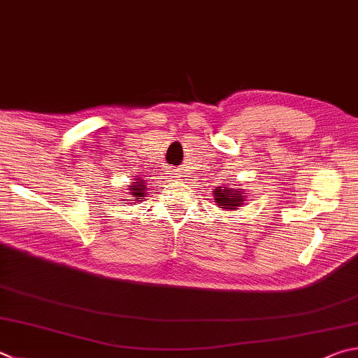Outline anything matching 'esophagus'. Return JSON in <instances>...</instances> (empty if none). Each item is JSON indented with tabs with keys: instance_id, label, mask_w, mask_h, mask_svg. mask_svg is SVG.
Returning a JSON list of instances; mask_svg holds the SVG:
<instances>
[{
	"instance_id": "1",
	"label": "esophagus",
	"mask_w": 358,
	"mask_h": 358,
	"mask_svg": "<svg viewBox=\"0 0 358 358\" xmlns=\"http://www.w3.org/2000/svg\"><path fill=\"white\" fill-rule=\"evenodd\" d=\"M169 172H171V175H172V178H177V173H175L173 171H169Z\"/></svg>"
}]
</instances>
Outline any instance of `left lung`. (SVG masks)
<instances>
[{"label": "left lung", "mask_w": 358, "mask_h": 358, "mask_svg": "<svg viewBox=\"0 0 358 358\" xmlns=\"http://www.w3.org/2000/svg\"><path fill=\"white\" fill-rule=\"evenodd\" d=\"M213 194H214V200H216V203L220 208H224V210H236V206H241L244 201L239 191L216 189Z\"/></svg>", "instance_id": "obj_1"}]
</instances>
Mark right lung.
I'll return each mask as SVG.
<instances>
[{"label":"right lung","instance_id":"1","mask_svg":"<svg viewBox=\"0 0 358 358\" xmlns=\"http://www.w3.org/2000/svg\"><path fill=\"white\" fill-rule=\"evenodd\" d=\"M129 191H131V196H134V197H145L147 192H145L144 180L136 181V185L129 187Z\"/></svg>","mask_w":358,"mask_h":358}]
</instances>
